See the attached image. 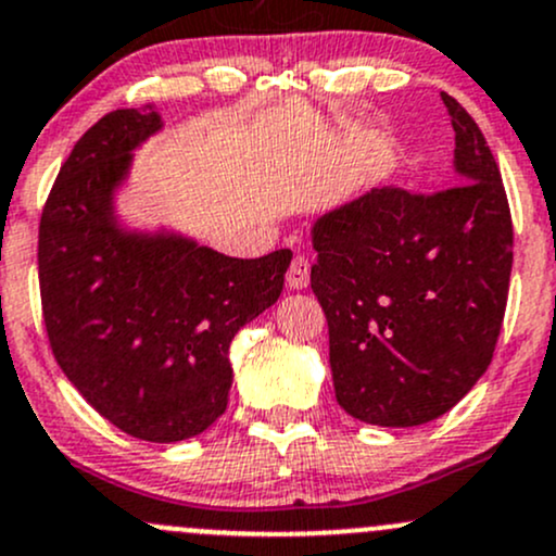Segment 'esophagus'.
Instances as JSON below:
<instances>
[{
  "label": "esophagus",
  "mask_w": 556,
  "mask_h": 556,
  "mask_svg": "<svg viewBox=\"0 0 556 556\" xmlns=\"http://www.w3.org/2000/svg\"><path fill=\"white\" fill-rule=\"evenodd\" d=\"M308 279H311V264L306 255H295L292 264L288 268V288L290 290H303L308 288Z\"/></svg>",
  "instance_id": "obj_1"
}]
</instances>
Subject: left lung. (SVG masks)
I'll return each instance as SVG.
<instances>
[{
	"mask_svg": "<svg viewBox=\"0 0 556 556\" xmlns=\"http://www.w3.org/2000/svg\"><path fill=\"white\" fill-rule=\"evenodd\" d=\"M456 187H399L316 218L311 290L325 308L334 399L351 417L417 427L459 404L502 332L511 216L483 131L441 91Z\"/></svg>",
	"mask_w": 556,
	"mask_h": 556,
	"instance_id": "1",
	"label": "left lung"
}]
</instances>
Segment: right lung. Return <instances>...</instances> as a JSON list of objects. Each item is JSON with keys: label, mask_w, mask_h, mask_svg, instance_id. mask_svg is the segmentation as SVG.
Instances as JSON below:
<instances>
[{"label": "right lung", "mask_w": 556, "mask_h": 556, "mask_svg": "<svg viewBox=\"0 0 556 556\" xmlns=\"http://www.w3.org/2000/svg\"><path fill=\"white\" fill-rule=\"evenodd\" d=\"M157 110L97 121L60 168L39 224V288L60 369L126 435L176 443L229 404V345L274 306L292 253L229 258L176 231L121 224L115 192Z\"/></svg>", "instance_id": "obj_1"}]
</instances>
